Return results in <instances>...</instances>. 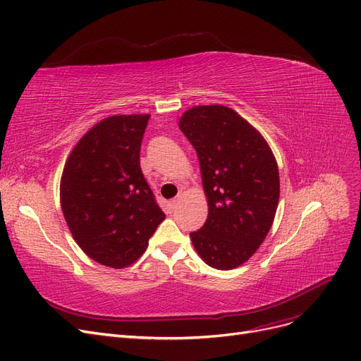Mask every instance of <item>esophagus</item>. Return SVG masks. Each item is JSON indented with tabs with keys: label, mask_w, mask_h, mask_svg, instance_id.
Here are the masks:
<instances>
[{
	"label": "esophagus",
	"mask_w": 361,
	"mask_h": 361,
	"mask_svg": "<svg viewBox=\"0 0 361 361\" xmlns=\"http://www.w3.org/2000/svg\"><path fill=\"white\" fill-rule=\"evenodd\" d=\"M179 201H180V195L176 197L175 200H171V201H170V209L175 210V209L178 207V204H179Z\"/></svg>",
	"instance_id": "34e87169"
}]
</instances>
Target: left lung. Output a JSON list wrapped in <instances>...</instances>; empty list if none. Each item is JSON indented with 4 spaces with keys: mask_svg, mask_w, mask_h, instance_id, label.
Instances as JSON below:
<instances>
[{
    "mask_svg": "<svg viewBox=\"0 0 361 361\" xmlns=\"http://www.w3.org/2000/svg\"><path fill=\"white\" fill-rule=\"evenodd\" d=\"M179 128L197 151L209 214L191 240L216 269H234L269 233L280 198L276 157L264 136L231 108L192 106Z\"/></svg>",
    "mask_w": 361,
    "mask_h": 361,
    "instance_id": "8db88e82",
    "label": "left lung"
}]
</instances>
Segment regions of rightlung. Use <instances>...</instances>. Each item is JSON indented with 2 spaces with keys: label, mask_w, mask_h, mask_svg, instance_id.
<instances>
[{
  "label": "right lung",
  "mask_w": 361,
  "mask_h": 361,
  "mask_svg": "<svg viewBox=\"0 0 361 361\" xmlns=\"http://www.w3.org/2000/svg\"><path fill=\"white\" fill-rule=\"evenodd\" d=\"M149 114L112 115L71 151L61 179V206L72 237L93 261L132 265L164 219L140 170Z\"/></svg>",
  "instance_id": "1"
}]
</instances>
